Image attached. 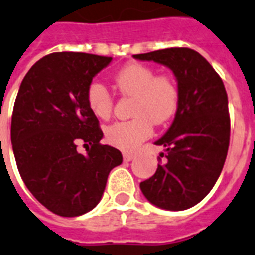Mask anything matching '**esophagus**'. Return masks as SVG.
<instances>
[{
  "instance_id": "1",
  "label": "esophagus",
  "mask_w": 255,
  "mask_h": 255,
  "mask_svg": "<svg viewBox=\"0 0 255 255\" xmlns=\"http://www.w3.org/2000/svg\"><path fill=\"white\" fill-rule=\"evenodd\" d=\"M134 156H135V155L131 152H124V160L125 161H131L132 159H134Z\"/></svg>"
}]
</instances>
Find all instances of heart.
Wrapping results in <instances>:
<instances>
[{"label": "heart", "mask_w": 255, "mask_h": 255, "mask_svg": "<svg viewBox=\"0 0 255 255\" xmlns=\"http://www.w3.org/2000/svg\"><path fill=\"white\" fill-rule=\"evenodd\" d=\"M115 85L124 96H134V119L117 121L105 130V139L120 150H135L150 138L153 123L164 125L177 113L180 90L173 78L157 75L156 70L142 64L124 66L116 74ZM90 111L98 119L108 120L112 115L113 98L100 81H92L86 91Z\"/></svg>", "instance_id": "b5f03b06"}]
</instances>
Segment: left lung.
<instances>
[{
	"instance_id": "1",
	"label": "left lung",
	"mask_w": 255,
	"mask_h": 255,
	"mask_svg": "<svg viewBox=\"0 0 255 255\" xmlns=\"http://www.w3.org/2000/svg\"><path fill=\"white\" fill-rule=\"evenodd\" d=\"M134 58L169 67L180 90L173 123L155 142L165 147V153L157 157L152 177L140 182V190L157 207L186 210L211 191L226 163L231 135L226 87L205 57L190 48L153 50Z\"/></svg>"
}]
</instances>
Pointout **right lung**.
<instances>
[{
    "instance_id": "add662e5",
    "label": "right lung",
    "mask_w": 255,
    "mask_h": 255,
    "mask_svg": "<svg viewBox=\"0 0 255 255\" xmlns=\"http://www.w3.org/2000/svg\"><path fill=\"white\" fill-rule=\"evenodd\" d=\"M112 57L56 52L23 78L11 117V143L20 177L37 201L56 215L91 211L109 172L123 163L117 148L102 144L99 120L86 91ZM79 141L88 153L77 152Z\"/></svg>"
}]
</instances>
